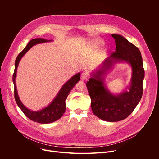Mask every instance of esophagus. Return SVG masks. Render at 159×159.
<instances>
[{"label":"esophagus","mask_w":159,"mask_h":159,"mask_svg":"<svg viewBox=\"0 0 159 159\" xmlns=\"http://www.w3.org/2000/svg\"><path fill=\"white\" fill-rule=\"evenodd\" d=\"M87 77H88V74L86 72H84L81 74L80 79L82 80H87Z\"/></svg>","instance_id":"1"}]
</instances>
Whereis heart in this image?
I'll return each mask as SVG.
<instances>
[{
  "label": "heart",
  "instance_id": "obj_1",
  "mask_svg": "<svg viewBox=\"0 0 159 159\" xmlns=\"http://www.w3.org/2000/svg\"><path fill=\"white\" fill-rule=\"evenodd\" d=\"M103 44H104L103 41H102L101 40H99V39H96V40L93 41L91 43V44H90V45H91L92 47L95 48V49L100 48Z\"/></svg>",
  "mask_w": 159,
  "mask_h": 159
}]
</instances>
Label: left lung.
Wrapping results in <instances>:
<instances>
[{
    "mask_svg": "<svg viewBox=\"0 0 159 159\" xmlns=\"http://www.w3.org/2000/svg\"><path fill=\"white\" fill-rule=\"evenodd\" d=\"M116 50L104 60L99 69L90 74L87 82L91 108L99 118L109 122H116L126 118L139 103L143 94L145 71L139 49L120 34H112ZM125 62L131 65L132 74L130 86L120 94L111 93L105 84V75L118 62Z\"/></svg>",
    "mask_w": 159,
    "mask_h": 159,
    "instance_id": "obj_1",
    "label": "left lung"
}]
</instances>
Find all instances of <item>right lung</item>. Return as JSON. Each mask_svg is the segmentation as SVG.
<instances>
[{"label": "right lung", "mask_w": 159, "mask_h": 159, "mask_svg": "<svg viewBox=\"0 0 159 159\" xmlns=\"http://www.w3.org/2000/svg\"><path fill=\"white\" fill-rule=\"evenodd\" d=\"M52 39H45L43 38H35L31 39L26 47L24 48L19 55L17 57L15 61V69L14 72L12 77V81L14 85V98L16 102L19 106V107L23 112L24 114L31 120L42 123V124H48L53 123L58 120H59L64 114L66 109L65 100L67 98V96L70 94L71 90L75 85V84L79 82L80 79V73H77L72 77L66 83L63 84L61 87L59 92L52 101V102L48 105L47 107L39 110V111H31L28 109L20 101L18 94L17 87L16 85V77L17 74V69L19 65V61L22 57H23L28 51L33 47L34 45L43 43L47 42L52 41Z\"/></svg>", "instance_id": "right-lung-1"}]
</instances>
